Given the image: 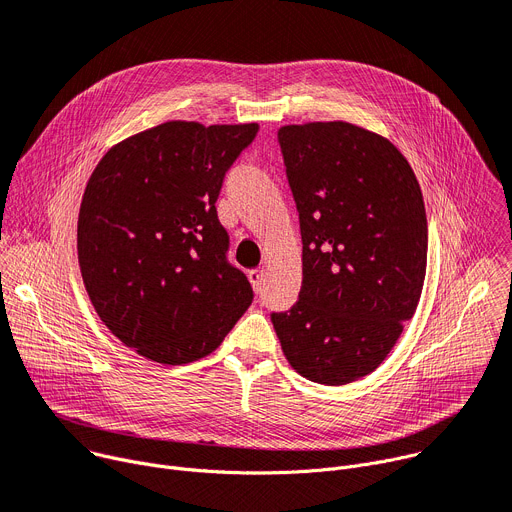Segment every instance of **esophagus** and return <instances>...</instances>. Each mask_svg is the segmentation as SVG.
<instances>
[{"label":"esophagus","mask_w":512,"mask_h":512,"mask_svg":"<svg viewBox=\"0 0 512 512\" xmlns=\"http://www.w3.org/2000/svg\"><path fill=\"white\" fill-rule=\"evenodd\" d=\"M249 280H251V286L255 292H261L263 288V282H265V269L259 267V269H251L249 271Z\"/></svg>","instance_id":"34e87169"}]
</instances>
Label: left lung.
<instances>
[{"label": "left lung", "instance_id": "1", "mask_svg": "<svg viewBox=\"0 0 512 512\" xmlns=\"http://www.w3.org/2000/svg\"><path fill=\"white\" fill-rule=\"evenodd\" d=\"M277 141L300 214L302 288L271 322L300 376L345 386L380 367L421 300L423 192L404 155L361 126L288 124Z\"/></svg>", "mask_w": 512, "mask_h": 512}]
</instances>
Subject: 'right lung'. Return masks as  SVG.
Segmentation results:
<instances>
[{"mask_svg": "<svg viewBox=\"0 0 512 512\" xmlns=\"http://www.w3.org/2000/svg\"><path fill=\"white\" fill-rule=\"evenodd\" d=\"M257 130L163 122L114 145L91 173L77 220L81 277L108 331L138 355L202 359L253 302L226 261L216 200Z\"/></svg>", "mask_w": 512, "mask_h": 512, "instance_id": "obj_1", "label": "right lung"}]
</instances>
